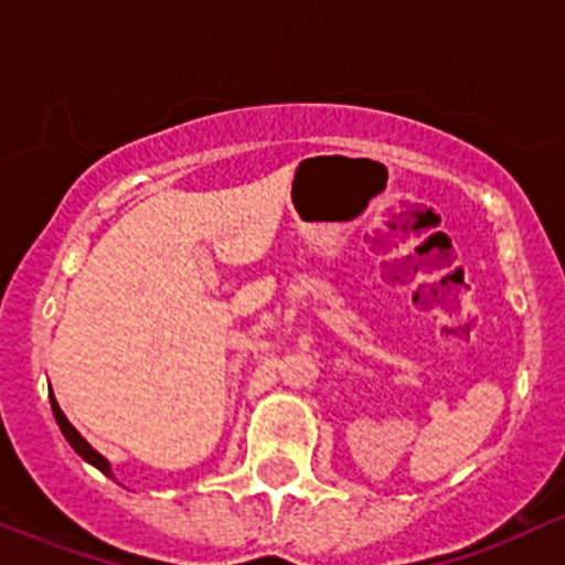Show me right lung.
<instances>
[{
  "label": "right lung",
  "instance_id": "right-lung-1",
  "mask_svg": "<svg viewBox=\"0 0 565 565\" xmlns=\"http://www.w3.org/2000/svg\"><path fill=\"white\" fill-rule=\"evenodd\" d=\"M51 411H54V418H56V424H60L62 435H65V438H67V444L73 446V449L78 451V455L84 457L86 462H89V465H95V468L100 470V473H106V476H110V479H114V473H110V462H108V459L103 457L100 451H95V449H92V446L86 444L84 438H81V433H78V429H75L73 424L67 422V416H65V413H62L60 403H56V399H54V394H51Z\"/></svg>",
  "mask_w": 565,
  "mask_h": 565
}]
</instances>
